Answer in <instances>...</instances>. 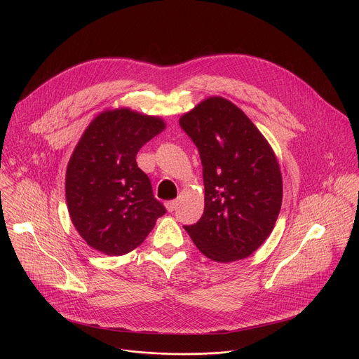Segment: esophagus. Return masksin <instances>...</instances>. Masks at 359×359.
<instances>
[{
	"label": "esophagus",
	"mask_w": 359,
	"mask_h": 359,
	"mask_svg": "<svg viewBox=\"0 0 359 359\" xmlns=\"http://www.w3.org/2000/svg\"><path fill=\"white\" fill-rule=\"evenodd\" d=\"M177 200H170V201H166L165 203V206H166V209H168V212H175L176 210V208H177Z\"/></svg>",
	"instance_id": "1"
}]
</instances>
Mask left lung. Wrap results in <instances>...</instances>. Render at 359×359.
<instances>
[{"label":"left lung","instance_id":"obj_1","mask_svg":"<svg viewBox=\"0 0 359 359\" xmlns=\"http://www.w3.org/2000/svg\"><path fill=\"white\" fill-rule=\"evenodd\" d=\"M179 123L198 149L204 180L203 216L184 230L213 262L247 259L267 240L281 209L283 177L273 147L222 96L201 100Z\"/></svg>","mask_w":359,"mask_h":359}]
</instances>
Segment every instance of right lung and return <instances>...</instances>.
<instances>
[{"mask_svg": "<svg viewBox=\"0 0 359 359\" xmlns=\"http://www.w3.org/2000/svg\"><path fill=\"white\" fill-rule=\"evenodd\" d=\"M166 123L129 108L107 109L88 125L68 162L69 217L93 250L123 255L140 245L166 213L136 153Z\"/></svg>", "mask_w": 359, "mask_h": 359, "instance_id": "add662e5", "label": "right lung"}]
</instances>
